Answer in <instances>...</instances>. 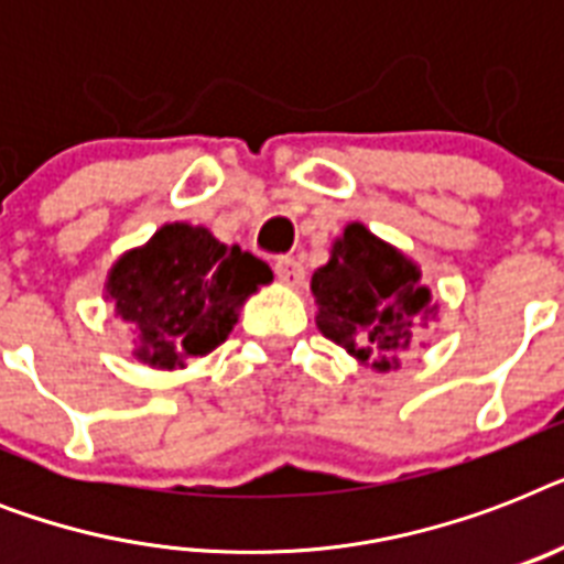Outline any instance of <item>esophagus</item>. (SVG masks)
I'll use <instances>...</instances> for the list:
<instances>
[{
	"instance_id": "obj_1",
	"label": "esophagus",
	"mask_w": 564,
	"mask_h": 564,
	"mask_svg": "<svg viewBox=\"0 0 564 564\" xmlns=\"http://www.w3.org/2000/svg\"><path fill=\"white\" fill-rule=\"evenodd\" d=\"M274 274L283 286H301L304 283V265L295 257H278L274 260Z\"/></svg>"
}]
</instances>
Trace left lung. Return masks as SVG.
<instances>
[{"label": "left lung", "mask_w": 564, "mask_h": 564, "mask_svg": "<svg viewBox=\"0 0 564 564\" xmlns=\"http://www.w3.org/2000/svg\"><path fill=\"white\" fill-rule=\"evenodd\" d=\"M310 292L322 336L377 375L401 369L415 327L438 322V301L421 281V265L362 221H348L334 239Z\"/></svg>", "instance_id": "1"}]
</instances>
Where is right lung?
<instances>
[{"label": "right lung", "mask_w": 564, "mask_h": 564, "mask_svg": "<svg viewBox=\"0 0 564 564\" xmlns=\"http://www.w3.org/2000/svg\"><path fill=\"white\" fill-rule=\"evenodd\" d=\"M260 257L225 246L204 225L166 221L128 248L105 278V301L128 325L131 357L149 369H187L219 348L246 301L272 283Z\"/></svg>", "instance_id": "right-lung-1"}]
</instances>
